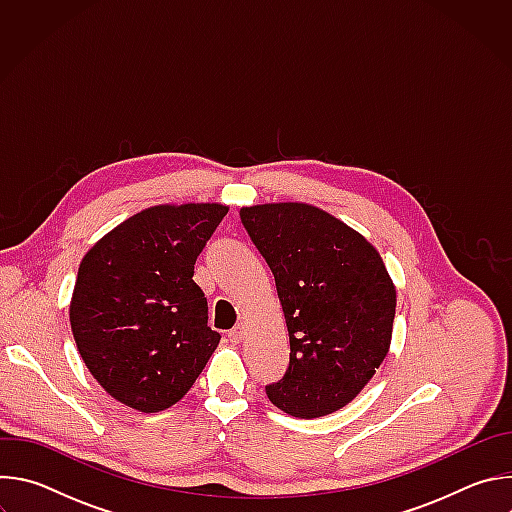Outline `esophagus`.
Wrapping results in <instances>:
<instances>
[{
	"label": "esophagus",
	"instance_id": "1",
	"mask_svg": "<svg viewBox=\"0 0 512 512\" xmlns=\"http://www.w3.org/2000/svg\"><path fill=\"white\" fill-rule=\"evenodd\" d=\"M243 330H245L243 324H237V326L229 332V340H231L233 344H239V342L243 340Z\"/></svg>",
	"mask_w": 512,
	"mask_h": 512
}]
</instances>
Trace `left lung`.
Instances as JSON below:
<instances>
[{"label": "left lung", "mask_w": 512, "mask_h": 512, "mask_svg": "<svg viewBox=\"0 0 512 512\" xmlns=\"http://www.w3.org/2000/svg\"><path fill=\"white\" fill-rule=\"evenodd\" d=\"M269 265L289 334L285 375L265 387L294 417H322L352 401L391 344L395 287L377 249L332 214L298 202L241 208Z\"/></svg>", "instance_id": "8db88e82"}]
</instances>
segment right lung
I'll use <instances>...</instances> for the list:
<instances>
[{
    "mask_svg": "<svg viewBox=\"0 0 512 512\" xmlns=\"http://www.w3.org/2000/svg\"><path fill=\"white\" fill-rule=\"evenodd\" d=\"M227 212L223 204L154 206L85 255L70 302L72 336L91 375L123 405L172 407L221 340L192 275Z\"/></svg>",
    "mask_w": 512,
    "mask_h": 512,
    "instance_id": "1",
    "label": "right lung"
}]
</instances>
